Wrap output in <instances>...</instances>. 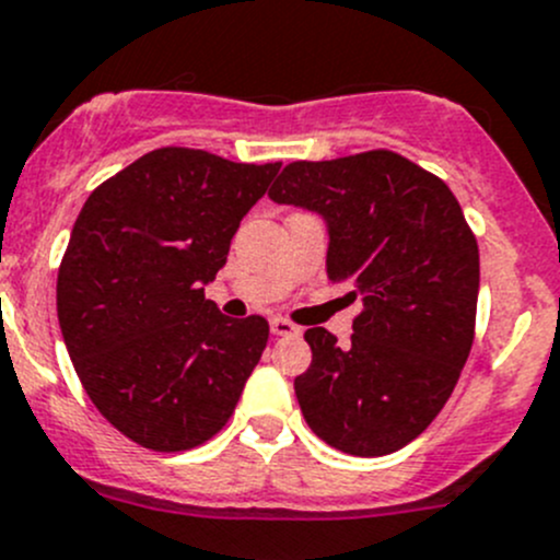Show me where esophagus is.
<instances>
[{"label": "esophagus", "mask_w": 560, "mask_h": 560, "mask_svg": "<svg viewBox=\"0 0 560 560\" xmlns=\"http://www.w3.org/2000/svg\"><path fill=\"white\" fill-rule=\"evenodd\" d=\"M270 332H273V336H298L301 327H298L295 322L284 319V316H273V319H270Z\"/></svg>", "instance_id": "34e87169"}]
</instances>
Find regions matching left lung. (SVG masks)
<instances>
[{
  "mask_svg": "<svg viewBox=\"0 0 560 560\" xmlns=\"http://www.w3.org/2000/svg\"><path fill=\"white\" fill-rule=\"evenodd\" d=\"M268 197L325 217L327 276L363 303L347 343L306 330L312 365L295 395L308 428L347 455L406 447L444 409L474 343L479 246L460 202L387 149L290 162Z\"/></svg>",
  "mask_w": 560,
  "mask_h": 560,
  "instance_id": "8db88e82",
  "label": "left lung"
}]
</instances>
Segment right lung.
<instances>
[{"label":"right lung","mask_w":560,"mask_h":560,"mask_svg":"<svg viewBox=\"0 0 560 560\" xmlns=\"http://www.w3.org/2000/svg\"><path fill=\"white\" fill-rule=\"evenodd\" d=\"M281 162L154 149L83 202L56 279L83 389L129 442L184 453L217 436L268 347V319L206 298L230 241Z\"/></svg>","instance_id":"right-lung-1"}]
</instances>
